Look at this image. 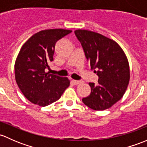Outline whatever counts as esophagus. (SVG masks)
Returning a JSON list of instances; mask_svg holds the SVG:
<instances>
[{"mask_svg": "<svg viewBox=\"0 0 147 147\" xmlns=\"http://www.w3.org/2000/svg\"><path fill=\"white\" fill-rule=\"evenodd\" d=\"M72 83H74V85H78L82 83L81 81H76V80H72Z\"/></svg>", "mask_w": 147, "mask_h": 147, "instance_id": "esophagus-1", "label": "esophagus"}]
</instances>
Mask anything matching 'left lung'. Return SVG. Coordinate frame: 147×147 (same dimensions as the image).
<instances>
[{"mask_svg": "<svg viewBox=\"0 0 147 147\" xmlns=\"http://www.w3.org/2000/svg\"><path fill=\"white\" fill-rule=\"evenodd\" d=\"M91 69H97L98 84L89 83L90 94L84 98L86 105L95 110L110 108L125 94L129 82L128 59L115 41L86 30L74 31Z\"/></svg>", "mask_w": 147, "mask_h": 147, "instance_id": "left-lung-1", "label": "left lung"}]
</instances>
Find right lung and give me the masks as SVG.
<instances>
[{
	"label": "right lung",
	"instance_id": "obj_1",
	"mask_svg": "<svg viewBox=\"0 0 147 147\" xmlns=\"http://www.w3.org/2000/svg\"><path fill=\"white\" fill-rule=\"evenodd\" d=\"M63 29L38 32L25 42L15 63V78L25 98L32 103L45 107L61 98L70 85L66 77L45 72L54 60L56 42L71 32Z\"/></svg>",
	"mask_w": 147,
	"mask_h": 147
}]
</instances>
